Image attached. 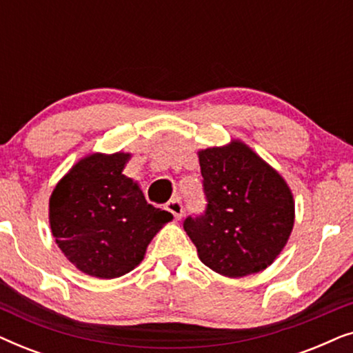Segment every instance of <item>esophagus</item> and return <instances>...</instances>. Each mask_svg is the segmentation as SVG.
<instances>
[{"label":"esophagus","mask_w":353,"mask_h":353,"mask_svg":"<svg viewBox=\"0 0 353 353\" xmlns=\"http://www.w3.org/2000/svg\"><path fill=\"white\" fill-rule=\"evenodd\" d=\"M165 209L170 212V214L175 216L176 220H180L181 216H183V212H185V209H183V204H181V201L180 199H172V201H168V204L165 205Z\"/></svg>","instance_id":"esophagus-1"}]
</instances>
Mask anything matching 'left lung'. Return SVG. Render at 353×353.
<instances>
[{
	"mask_svg": "<svg viewBox=\"0 0 353 353\" xmlns=\"http://www.w3.org/2000/svg\"><path fill=\"white\" fill-rule=\"evenodd\" d=\"M205 212L183 228L201 262L228 278L262 272L273 263L294 226L288 183L249 146L231 141L199 151Z\"/></svg>",
	"mask_w": 353,
	"mask_h": 353,
	"instance_id": "1",
	"label": "left lung"
}]
</instances>
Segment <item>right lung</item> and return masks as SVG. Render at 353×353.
Wrapping results in <instances>:
<instances>
[{"instance_id": "1", "label": "right lung", "mask_w": 353, "mask_h": 353, "mask_svg": "<svg viewBox=\"0 0 353 353\" xmlns=\"http://www.w3.org/2000/svg\"><path fill=\"white\" fill-rule=\"evenodd\" d=\"M130 154H90L57 183L50 225L62 254L101 279L132 272L157 231L173 216L148 204L138 183L123 175Z\"/></svg>"}]
</instances>
